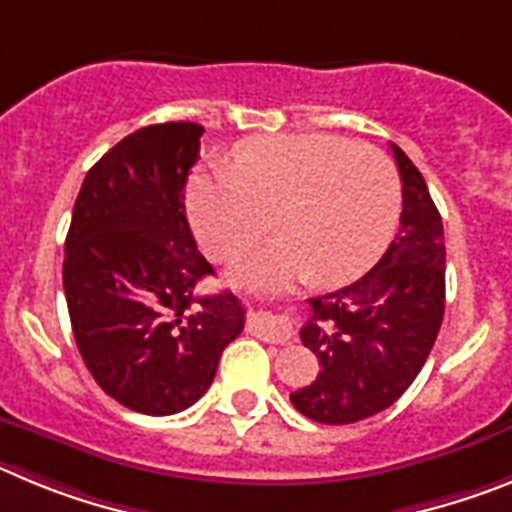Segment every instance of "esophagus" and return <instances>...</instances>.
<instances>
[{
    "instance_id": "obj_1",
    "label": "esophagus",
    "mask_w": 512,
    "mask_h": 512,
    "mask_svg": "<svg viewBox=\"0 0 512 512\" xmlns=\"http://www.w3.org/2000/svg\"><path fill=\"white\" fill-rule=\"evenodd\" d=\"M250 331L260 336L262 342L270 344H285L293 339V326L285 319H280V316H273V313H252Z\"/></svg>"
}]
</instances>
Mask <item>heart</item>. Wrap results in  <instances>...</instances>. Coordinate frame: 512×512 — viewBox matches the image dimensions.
I'll list each match as a JSON object with an SVG mask.
<instances>
[{
	"label": "heart",
	"instance_id": "1",
	"mask_svg": "<svg viewBox=\"0 0 512 512\" xmlns=\"http://www.w3.org/2000/svg\"><path fill=\"white\" fill-rule=\"evenodd\" d=\"M400 183L393 163L347 137H255L234 163L214 160L188 186V214L201 245L229 257L278 224L283 237L232 262L239 285L270 290L311 275L336 285L365 273L393 234Z\"/></svg>",
	"mask_w": 512,
	"mask_h": 512
}]
</instances>
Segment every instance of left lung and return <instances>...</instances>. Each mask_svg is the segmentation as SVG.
Returning <instances> with one entry per match:
<instances>
[{
  "label": "left lung",
  "instance_id": "1",
  "mask_svg": "<svg viewBox=\"0 0 512 512\" xmlns=\"http://www.w3.org/2000/svg\"><path fill=\"white\" fill-rule=\"evenodd\" d=\"M390 147L403 181L398 234L370 273L308 301L301 342L321 370L290 403L316 423H357L390 408L426 365L444 319L441 214L421 170Z\"/></svg>",
  "mask_w": 512,
  "mask_h": 512
}]
</instances>
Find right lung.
Masks as SVG:
<instances>
[{"instance_id": "add662e5", "label": "right lung", "mask_w": 512, "mask_h": 512, "mask_svg": "<svg viewBox=\"0 0 512 512\" xmlns=\"http://www.w3.org/2000/svg\"><path fill=\"white\" fill-rule=\"evenodd\" d=\"M204 127L150 124L86 173L66 237L63 290L73 336L99 388L130 411H186L214 382L245 308L199 296L214 267L196 250L186 181Z\"/></svg>"}]
</instances>
